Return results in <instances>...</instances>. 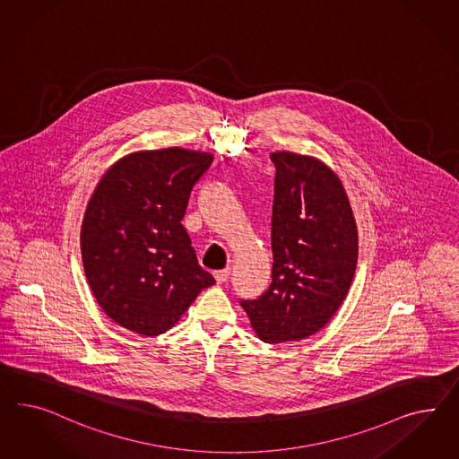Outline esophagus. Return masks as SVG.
Masks as SVG:
<instances>
[{
    "label": "esophagus",
    "instance_id": "esophagus-1",
    "mask_svg": "<svg viewBox=\"0 0 459 459\" xmlns=\"http://www.w3.org/2000/svg\"><path fill=\"white\" fill-rule=\"evenodd\" d=\"M213 275H215V279H217L219 284H223V282H227L229 277H230V269L227 267V269H222V271H215Z\"/></svg>",
    "mask_w": 459,
    "mask_h": 459
}]
</instances>
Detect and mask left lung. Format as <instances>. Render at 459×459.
Returning <instances> with one entry per match:
<instances>
[{
	"label": "left lung",
	"mask_w": 459,
	"mask_h": 459,
	"mask_svg": "<svg viewBox=\"0 0 459 459\" xmlns=\"http://www.w3.org/2000/svg\"><path fill=\"white\" fill-rule=\"evenodd\" d=\"M273 282L240 299L262 341H300L341 307L358 264V229L346 192L323 161L290 152L271 155Z\"/></svg>",
	"instance_id": "1"
}]
</instances>
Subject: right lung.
I'll return each mask as SVG.
<instances>
[{"label": "right lung", "mask_w": 459, "mask_h": 459, "mask_svg": "<svg viewBox=\"0 0 459 459\" xmlns=\"http://www.w3.org/2000/svg\"><path fill=\"white\" fill-rule=\"evenodd\" d=\"M211 153L136 152L103 175L82 225L88 284L101 309L136 334H163L200 290L215 284L198 265L182 219Z\"/></svg>", "instance_id": "1"}]
</instances>
